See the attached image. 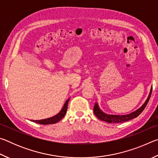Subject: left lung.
Returning a JSON list of instances; mask_svg holds the SVG:
<instances>
[{
    "label": "left lung",
    "mask_w": 158,
    "mask_h": 158,
    "mask_svg": "<svg viewBox=\"0 0 158 158\" xmlns=\"http://www.w3.org/2000/svg\"><path fill=\"white\" fill-rule=\"evenodd\" d=\"M152 93V87L150 90L149 95L147 98L146 100L145 101L141 107L139 108L137 110L132 112L129 114H125V115H114V114H106L105 112L102 111L100 109V106H99L98 102L95 103L94 108H93V111H94V114L96 116H97L99 119L101 121H105L109 123H123L125 121H127L129 120L133 119L135 118H137L141 112L143 111V109L148 104L149 99L151 98V95Z\"/></svg>",
    "instance_id": "1"
}]
</instances>
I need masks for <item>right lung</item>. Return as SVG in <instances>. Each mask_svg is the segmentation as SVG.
Segmentation results:
<instances>
[{"mask_svg":"<svg viewBox=\"0 0 158 158\" xmlns=\"http://www.w3.org/2000/svg\"><path fill=\"white\" fill-rule=\"evenodd\" d=\"M69 100V98L66 100L65 104H64L62 109L60 111L59 113L57 114L56 115H55L54 116L48 118H45V119H42V120H35H35H31V121L36 123L41 124V125H49V124L56 123L60 121V120L65 116L67 109H68V105Z\"/></svg>","mask_w":158,"mask_h":158,"instance_id":"1","label":"right lung"}]
</instances>
